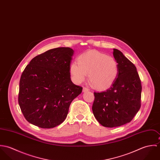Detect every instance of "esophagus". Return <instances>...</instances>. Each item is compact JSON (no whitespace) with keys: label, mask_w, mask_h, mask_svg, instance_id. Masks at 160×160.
Instances as JSON below:
<instances>
[{"label":"esophagus","mask_w":160,"mask_h":160,"mask_svg":"<svg viewBox=\"0 0 160 160\" xmlns=\"http://www.w3.org/2000/svg\"><path fill=\"white\" fill-rule=\"evenodd\" d=\"M82 91H83V92H86L89 91V89H88V88H83Z\"/></svg>","instance_id":"esophagus-1"}]
</instances>
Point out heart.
Here are the masks:
<instances>
[{
	"label": "heart",
	"instance_id": "obj_1",
	"mask_svg": "<svg viewBox=\"0 0 160 160\" xmlns=\"http://www.w3.org/2000/svg\"><path fill=\"white\" fill-rule=\"evenodd\" d=\"M78 63L70 65V73L73 81L81 84L89 76L92 86L97 89L109 88L114 82L119 74V65L112 56L97 50H89L81 54L77 58Z\"/></svg>",
	"mask_w": 160,
	"mask_h": 160
}]
</instances>
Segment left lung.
I'll return each mask as SVG.
<instances>
[{
  "label": "left lung",
  "instance_id": "obj_1",
  "mask_svg": "<svg viewBox=\"0 0 160 160\" xmlns=\"http://www.w3.org/2000/svg\"><path fill=\"white\" fill-rule=\"evenodd\" d=\"M113 56L119 65V74L106 91L94 92L92 112L104 127H118L132 121L141 105V81L135 65L118 49Z\"/></svg>",
  "mask_w": 160,
  "mask_h": 160
}]
</instances>
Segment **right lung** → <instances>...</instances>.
<instances>
[{
	"label": "right lung",
	"mask_w": 160,
	"mask_h": 160,
	"mask_svg": "<svg viewBox=\"0 0 160 160\" xmlns=\"http://www.w3.org/2000/svg\"><path fill=\"white\" fill-rule=\"evenodd\" d=\"M73 54L69 47L50 49L32 58L24 69L18 103L31 124L49 129L65 121L71 103L82 91L71 80Z\"/></svg>",
	"instance_id": "1"
}]
</instances>
